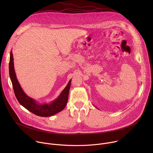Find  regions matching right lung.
I'll return each mask as SVG.
<instances>
[{
  "instance_id": "add662e5",
  "label": "right lung",
  "mask_w": 153,
  "mask_h": 153,
  "mask_svg": "<svg viewBox=\"0 0 153 153\" xmlns=\"http://www.w3.org/2000/svg\"><path fill=\"white\" fill-rule=\"evenodd\" d=\"M10 77L12 82L13 88L15 96L19 102L25 107L27 110L32 113L41 117H48L56 114L62 111L67 105L68 98V94L71 85V80L68 82L67 86L63 90L59 97L50 104H38L34 99L30 98L25 94L22 90L14 71L13 56L12 52L10 53V58L9 63Z\"/></svg>"
}]
</instances>
